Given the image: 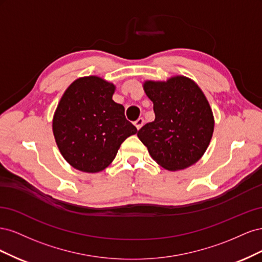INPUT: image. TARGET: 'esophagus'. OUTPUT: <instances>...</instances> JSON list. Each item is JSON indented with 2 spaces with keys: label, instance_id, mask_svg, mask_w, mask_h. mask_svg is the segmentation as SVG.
Wrapping results in <instances>:
<instances>
[{
  "label": "esophagus",
  "instance_id": "1",
  "mask_svg": "<svg viewBox=\"0 0 262 262\" xmlns=\"http://www.w3.org/2000/svg\"><path fill=\"white\" fill-rule=\"evenodd\" d=\"M144 124V119L143 118H139L137 121H134V125L137 126V129L140 130L142 128V125Z\"/></svg>",
  "mask_w": 262,
  "mask_h": 262
}]
</instances>
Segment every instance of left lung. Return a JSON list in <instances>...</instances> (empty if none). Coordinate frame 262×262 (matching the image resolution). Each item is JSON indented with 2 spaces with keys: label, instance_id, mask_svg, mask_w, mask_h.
Instances as JSON below:
<instances>
[{
  "label": "left lung",
  "instance_id": "left-lung-1",
  "mask_svg": "<svg viewBox=\"0 0 262 262\" xmlns=\"http://www.w3.org/2000/svg\"><path fill=\"white\" fill-rule=\"evenodd\" d=\"M144 91L153 101L155 120L142 126L138 137L149 155L168 170L196 163L214 129L211 107L199 86L176 76L167 82H145Z\"/></svg>",
  "mask_w": 262,
  "mask_h": 262
}]
</instances>
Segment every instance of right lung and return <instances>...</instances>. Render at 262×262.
<instances>
[{
	"instance_id": "right-lung-1",
	"label": "right lung",
	"mask_w": 262,
	"mask_h": 262,
	"mask_svg": "<svg viewBox=\"0 0 262 262\" xmlns=\"http://www.w3.org/2000/svg\"><path fill=\"white\" fill-rule=\"evenodd\" d=\"M115 86L97 76L78 78L69 86L53 117V134L61 154L85 172L105 169L122 142L138 132L113 100Z\"/></svg>"
}]
</instances>
